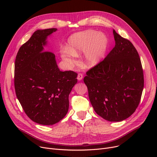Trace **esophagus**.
Segmentation results:
<instances>
[{"label": "esophagus", "instance_id": "1", "mask_svg": "<svg viewBox=\"0 0 157 157\" xmlns=\"http://www.w3.org/2000/svg\"><path fill=\"white\" fill-rule=\"evenodd\" d=\"M83 74H82L81 73H79V74H78V77H77L78 80L81 81L82 79H83Z\"/></svg>", "mask_w": 157, "mask_h": 157}]
</instances>
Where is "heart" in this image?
<instances>
[{
    "mask_svg": "<svg viewBox=\"0 0 157 157\" xmlns=\"http://www.w3.org/2000/svg\"><path fill=\"white\" fill-rule=\"evenodd\" d=\"M68 49L62 52L63 59L70 66L76 62V55L85 52L86 67H92L101 61L108 47V39L102 32L88 30L79 32L68 40Z\"/></svg>",
    "mask_w": 157,
    "mask_h": 157,
    "instance_id": "1",
    "label": "heart"
}]
</instances>
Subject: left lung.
Wrapping results in <instances>:
<instances>
[{
  "label": "left lung",
  "mask_w": 157,
  "mask_h": 157,
  "mask_svg": "<svg viewBox=\"0 0 157 157\" xmlns=\"http://www.w3.org/2000/svg\"><path fill=\"white\" fill-rule=\"evenodd\" d=\"M115 46L105 59L89 69L83 80L96 113L109 121H121L139 105L144 88L142 64L130 41L113 30Z\"/></svg>",
  "instance_id": "8db88e82"
}]
</instances>
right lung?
<instances>
[{
    "instance_id": "right-lung-1",
    "label": "right lung",
    "mask_w": 157,
    "mask_h": 157,
    "mask_svg": "<svg viewBox=\"0 0 157 157\" xmlns=\"http://www.w3.org/2000/svg\"><path fill=\"white\" fill-rule=\"evenodd\" d=\"M57 29L37 30L19 49L14 63L16 97L27 117L51 125L62 120L69 109V95L78 74L60 71L55 55L44 51L46 39Z\"/></svg>"
}]
</instances>
